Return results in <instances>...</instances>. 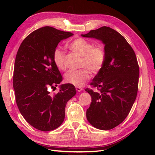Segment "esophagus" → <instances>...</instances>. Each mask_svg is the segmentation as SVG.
<instances>
[{"instance_id":"esophagus-1","label":"esophagus","mask_w":155,"mask_h":155,"mask_svg":"<svg viewBox=\"0 0 155 155\" xmlns=\"http://www.w3.org/2000/svg\"><path fill=\"white\" fill-rule=\"evenodd\" d=\"M76 90L78 92H81L83 89H82V88L80 87H76Z\"/></svg>"}]
</instances>
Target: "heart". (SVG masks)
I'll return each instance as SVG.
<instances>
[{"mask_svg":"<svg viewBox=\"0 0 155 155\" xmlns=\"http://www.w3.org/2000/svg\"><path fill=\"white\" fill-rule=\"evenodd\" d=\"M67 46L75 54L81 56L80 67L84 68L68 72L64 75V81L74 86L82 87L91 78L90 70L95 74L103 67L106 58L105 50L101 45H93L89 41L81 37L70 41ZM53 62L60 71H65L67 68L66 55L60 49L54 51Z\"/></svg>","mask_w":155,"mask_h":155,"instance_id":"b5f03b06","label":"heart"}]
</instances>
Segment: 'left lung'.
<instances>
[{
	"label": "left lung",
	"mask_w": 155,
	"mask_h": 155,
	"mask_svg": "<svg viewBox=\"0 0 155 155\" xmlns=\"http://www.w3.org/2000/svg\"><path fill=\"white\" fill-rule=\"evenodd\" d=\"M81 35L104 45V63L91 83L97 91L85 89L92 98L87 118L98 129L110 130L127 118L136 99L139 77L136 54L123 36L110 27Z\"/></svg>",
	"instance_id": "1"
}]
</instances>
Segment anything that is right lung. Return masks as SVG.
Instances as JSON below:
<instances>
[{"instance_id": "right-lung-1", "label": "right lung", "mask_w": 155, "mask_h": 155, "mask_svg": "<svg viewBox=\"0 0 155 155\" xmlns=\"http://www.w3.org/2000/svg\"><path fill=\"white\" fill-rule=\"evenodd\" d=\"M72 32L45 27L26 37L16 56L13 88L20 113L32 127L50 131L64 121L67 102L76 94L74 85L64 84L57 94L56 89L62 77L53 62V52L62 40Z\"/></svg>"}]
</instances>
